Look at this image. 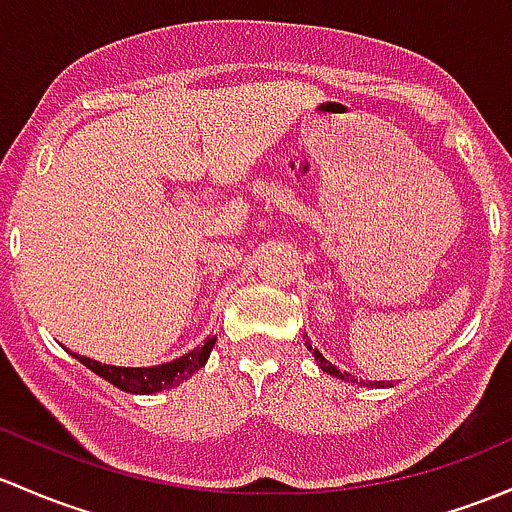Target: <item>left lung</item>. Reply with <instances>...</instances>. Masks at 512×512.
Returning <instances> with one entry per match:
<instances>
[{
	"label": "left lung",
	"instance_id": "obj_1",
	"mask_svg": "<svg viewBox=\"0 0 512 512\" xmlns=\"http://www.w3.org/2000/svg\"><path fill=\"white\" fill-rule=\"evenodd\" d=\"M306 346H309L311 355H314V358H316V363H319V368L324 370V373H331V375H336L338 380H351V383H355V378H348V373H343V370H338L336 365H331V363H328V360H326L324 355H321L319 351H316V348H311V341H309V338H306ZM363 385H365V383H363ZM375 385H378V387H383V385H385V380H383V383H375ZM387 385H390V383H387Z\"/></svg>",
	"mask_w": 512,
	"mask_h": 512
}]
</instances>
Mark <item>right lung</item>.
I'll list each match as a JSON object with an SVG mask.
<instances>
[{"instance_id": "right-lung-1", "label": "right lung", "mask_w": 512, "mask_h": 512, "mask_svg": "<svg viewBox=\"0 0 512 512\" xmlns=\"http://www.w3.org/2000/svg\"><path fill=\"white\" fill-rule=\"evenodd\" d=\"M215 346V336L208 338L201 348H193L191 353L181 355V358L171 360V363L154 365V368H122V365H105L98 363L93 358H85V355H75L83 365H88L93 373H98L100 378H105L107 383L125 392H137V395H152V392L166 390V387H174L184 383L188 375L196 373L198 368H203Z\"/></svg>"}]
</instances>
